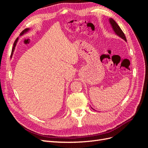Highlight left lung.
<instances>
[{
  "label": "left lung",
  "mask_w": 148,
  "mask_h": 148,
  "mask_svg": "<svg viewBox=\"0 0 148 148\" xmlns=\"http://www.w3.org/2000/svg\"><path fill=\"white\" fill-rule=\"evenodd\" d=\"M109 23L111 26L112 28L113 31H114V33H115V34L117 35L119 37L123 39L125 41L127 42V39H126V37H125V36L123 32L122 31V30L121 29V28H120V26L118 25V24L115 21V20L112 18H109ZM91 108H92V107H91ZM92 109L95 110L94 109Z\"/></svg>",
  "instance_id": "obj_1"
}]
</instances>
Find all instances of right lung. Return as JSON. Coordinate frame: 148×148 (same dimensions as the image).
Wrapping results in <instances>:
<instances>
[{"label":"right lung","mask_w":148,"mask_h":148,"mask_svg":"<svg viewBox=\"0 0 148 148\" xmlns=\"http://www.w3.org/2000/svg\"><path fill=\"white\" fill-rule=\"evenodd\" d=\"M30 29H31L30 28H26V29H24L23 31H22V32L20 33V36H23V35H24V34H26V33H27L28 32H29ZM18 39H19V38H16V39L15 40V41L14 44H13V47L12 51V56H13V52H14V51H15V49L16 45V44H17V42H18Z\"/></svg>","instance_id":"1"}]
</instances>
